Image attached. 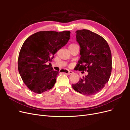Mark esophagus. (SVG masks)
Masks as SVG:
<instances>
[{"mask_svg":"<svg viewBox=\"0 0 130 130\" xmlns=\"http://www.w3.org/2000/svg\"><path fill=\"white\" fill-rule=\"evenodd\" d=\"M72 74H73V72L71 71V70H69V71H68V75H71Z\"/></svg>","mask_w":130,"mask_h":130,"instance_id":"34e87169","label":"esophagus"}]
</instances>
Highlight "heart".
<instances>
[{
	"label": "heart",
	"mask_w": 130,
	"mask_h": 130,
	"mask_svg": "<svg viewBox=\"0 0 130 130\" xmlns=\"http://www.w3.org/2000/svg\"><path fill=\"white\" fill-rule=\"evenodd\" d=\"M76 45V44H70V46H73V45Z\"/></svg>",
	"instance_id": "b5f03b06"
}]
</instances>
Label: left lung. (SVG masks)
Masks as SVG:
<instances>
[{
  "instance_id": "left-lung-1",
  "label": "left lung",
  "mask_w": 130,
  "mask_h": 130,
  "mask_svg": "<svg viewBox=\"0 0 130 130\" xmlns=\"http://www.w3.org/2000/svg\"><path fill=\"white\" fill-rule=\"evenodd\" d=\"M76 38L80 46L81 55L76 68L88 73L77 84L72 85V87L84 95H93L105 87L111 76V50L103 37L90 30H77Z\"/></svg>"
}]
</instances>
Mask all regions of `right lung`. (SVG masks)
<instances>
[{
    "instance_id": "obj_1",
    "label": "right lung",
    "mask_w": 130,
    "mask_h": 130,
    "mask_svg": "<svg viewBox=\"0 0 130 130\" xmlns=\"http://www.w3.org/2000/svg\"><path fill=\"white\" fill-rule=\"evenodd\" d=\"M70 33L69 31H39L23 43L18 68L23 82L31 91L41 94L54 87L59 72L54 70L50 62L54 54L68 43Z\"/></svg>"
}]
</instances>
